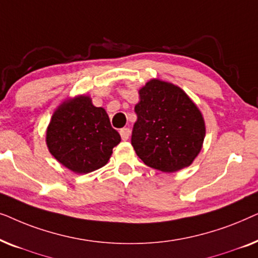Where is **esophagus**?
<instances>
[{
    "label": "esophagus",
    "mask_w": 258,
    "mask_h": 258,
    "mask_svg": "<svg viewBox=\"0 0 258 258\" xmlns=\"http://www.w3.org/2000/svg\"><path fill=\"white\" fill-rule=\"evenodd\" d=\"M119 135H121L123 141H126L130 136V129L129 128H122L119 130Z\"/></svg>",
    "instance_id": "obj_1"
}]
</instances>
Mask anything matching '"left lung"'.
Returning a JSON list of instances; mask_svg holds the SVG:
<instances>
[{
    "label": "left lung",
    "mask_w": 258,
    "mask_h": 258,
    "mask_svg": "<svg viewBox=\"0 0 258 258\" xmlns=\"http://www.w3.org/2000/svg\"><path fill=\"white\" fill-rule=\"evenodd\" d=\"M132 146L148 167L174 172L189 167L202 149L203 116L181 88L150 80L140 89Z\"/></svg>",
    "instance_id": "1"
}]
</instances>
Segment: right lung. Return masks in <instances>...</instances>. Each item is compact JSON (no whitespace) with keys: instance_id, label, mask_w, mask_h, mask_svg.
Here are the masks:
<instances>
[{"instance_id":"1","label":"right lung","mask_w":258,"mask_h":258,"mask_svg":"<svg viewBox=\"0 0 258 258\" xmlns=\"http://www.w3.org/2000/svg\"><path fill=\"white\" fill-rule=\"evenodd\" d=\"M45 141L62 165L76 174H88L108 163L121 136L104 109L95 107L89 96L82 95L56 109Z\"/></svg>"}]
</instances>
